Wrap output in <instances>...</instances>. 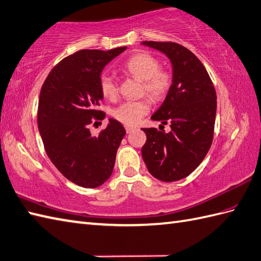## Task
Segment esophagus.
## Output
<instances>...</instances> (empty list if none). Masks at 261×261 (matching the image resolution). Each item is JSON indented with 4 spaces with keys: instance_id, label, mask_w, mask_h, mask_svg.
I'll list each match as a JSON object with an SVG mask.
<instances>
[{
    "instance_id": "esophagus-1",
    "label": "esophagus",
    "mask_w": 261,
    "mask_h": 261,
    "mask_svg": "<svg viewBox=\"0 0 261 261\" xmlns=\"http://www.w3.org/2000/svg\"><path fill=\"white\" fill-rule=\"evenodd\" d=\"M125 129H126V133L127 134H130L132 132H134L135 129H136V127H130V126H126L125 127Z\"/></svg>"
}]
</instances>
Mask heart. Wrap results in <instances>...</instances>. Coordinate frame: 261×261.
Instances as JSON below:
<instances>
[{
	"instance_id": "heart-1",
	"label": "heart",
	"mask_w": 261,
	"mask_h": 261,
	"mask_svg": "<svg viewBox=\"0 0 261 261\" xmlns=\"http://www.w3.org/2000/svg\"><path fill=\"white\" fill-rule=\"evenodd\" d=\"M124 70L133 77L143 82V91L154 100L163 98L172 85V74L170 71L160 69V61L147 52H140L132 56L124 63ZM99 88L102 96L113 99L117 96V85L112 74L103 72L99 77ZM149 101L147 99L125 101L115 109L113 116L120 123L127 126L136 125L149 112Z\"/></svg>"
}]
</instances>
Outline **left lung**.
<instances>
[{"label": "left lung", "mask_w": 261, "mask_h": 261, "mask_svg": "<svg viewBox=\"0 0 261 261\" xmlns=\"http://www.w3.org/2000/svg\"><path fill=\"white\" fill-rule=\"evenodd\" d=\"M172 65V85L153 120L170 123L171 130L143 128L142 156L148 172L163 182L190 175L209 152L217 114V94L209 73L192 52L175 42L144 41ZM162 126V125H160Z\"/></svg>", "instance_id": "1"}]
</instances>
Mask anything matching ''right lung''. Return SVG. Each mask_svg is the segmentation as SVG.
I'll list each match as a JSON object with an SVG mask.
<instances>
[{
  "mask_svg": "<svg viewBox=\"0 0 261 261\" xmlns=\"http://www.w3.org/2000/svg\"><path fill=\"white\" fill-rule=\"evenodd\" d=\"M126 49L80 50L52 69L40 91L38 125L45 152L63 176L83 188L100 187L111 177L126 134L113 118L100 134L89 130L91 118L103 119L97 111L103 99L100 74Z\"/></svg>",
  "mask_w": 261,
  "mask_h": 261,
  "instance_id": "add662e5",
  "label": "right lung"
}]
</instances>
